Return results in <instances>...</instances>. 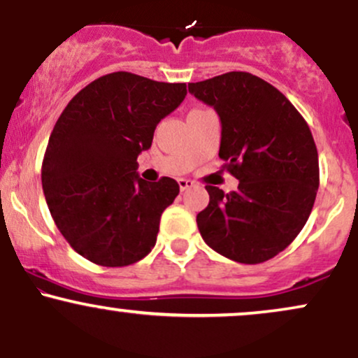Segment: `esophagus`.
Here are the masks:
<instances>
[{
	"mask_svg": "<svg viewBox=\"0 0 358 358\" xmlns=\"http://www.w3.org/2000/svg\"><path fill=\"white\" fill-rule=\"evenodd\" d=\"M178 185H180V190L182 192H185V190H190V188L193 187V183L192 180H187V178H182V180H178Z\"/></svg>",
	"mask_w": 358,
	"mask_h": 358,
	"instance_id": "1",
	"label": "esophagus"
}]
</instances>
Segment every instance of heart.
I'll list each match as a JSON object with an SVG mask.
<instances>
[{
  "label": "heart",
  "mask_w": 358,
  "mask_h": 358,
  "mask_svg": "<svg viewBox=\"0 0 358 358\" xmlns=\"http://www.w3.org/2000/svg\"><path fill=\"white\" fill-rule=\"evenodd\" d=\"M193 110H200V109H193Z\"/></svg>",
  "instance_id": "obj_1"
}]
</instances>
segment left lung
I'll list each match as a JSON object with an SVG mask.
<instances>
[{
	"instance_id": "left-lung-1",
	"label": "left lung",
	"mask_w": 358,
	"mask_h": 358,
	"mask_svg": "<svg viewBox=\"0 0 358 358\" xmlns=\"http://www.w3.org/2000/svg\"><path fill=\"white\" fill-rule=\"evenodd\" d=\"M220 116L219 156L236 192L207 185L196 215L207 245L242 264L273 259L305 227L320 185L318 151L306 121L282 92L249 72L188 84Z\"/></svg>"
}]
</instances>
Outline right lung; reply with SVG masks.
Here are the masks:
<instances>
[{"mask_svg": "<svg viewBox=\"0 0 358 358\" xmlns=\"http://www.w3.org/2000/svg\"><path fill=\"white\" fill-rule=\"evenodd\" d=\"M185 96L187 84L113 72L77 92L55 122L42 163L45 200L65 241L94 264L122 268L155 248L180 187L168 176L139 178L136 159Z\"/></svg>", "mask_w": 358, "mask_h": 358, "instance_id": "1", "label": "right lung"}]
</instances>
